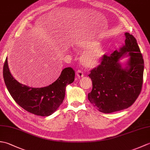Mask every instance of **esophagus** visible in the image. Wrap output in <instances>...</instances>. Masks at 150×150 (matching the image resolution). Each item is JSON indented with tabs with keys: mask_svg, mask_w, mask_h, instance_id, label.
<instances>
[{
	"mask_svg": "<svg viewBox=\"0 0 150 150\" xmlns=\"http://www.w3.org/2000/svg\"><path fill=\"white\" fill-rule=\"evenodd\" d=\"M76 75L77 76V77L79 78H81L82 77L84 76V73L82 72L81 70H77V73H76Z\"/></svg>",
	"mask_w": 150,
	"mask_h": 150,
	"instance_id": "34e87169",
	"label": "esophagus"
}]
</instances>
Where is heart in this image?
<instances>
[{
  "instance_id": "obj_1",
  "label": "heart",
  "mask_w": 150,
  "mask_h": 150,
  "mask_svg": "<svg viewBox=\"0 0 150 150\" xmlns=\"http://www.w3.org/2000/svg\"><path fill=\"white\" fill-rule=\"evenodd\" d=\"M73 45L77 50L87 49L81 57L82 64L86 68L97 66L106 53L100 41L90 37L79 38L73 41Z\"/></svg>"
}]
</instances>
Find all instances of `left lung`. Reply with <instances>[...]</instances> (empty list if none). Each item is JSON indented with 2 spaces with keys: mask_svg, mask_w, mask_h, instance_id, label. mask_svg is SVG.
Listing matches in <instances>:
<instances>
[{
  "mask_svg": "<svg viewBox=\"0 0 150 150\" xmlns=\"http://www.w3.org/2000/svg\"><path fill=\"white\" fill-rule=\"evenodd\" d=\"M125 43L110 56L105 55L100 64L88 75L93 88L88 100L100 112L113 113L131 106L141 93L144 60L137 40L125 33ZM128 56L125 64L120 59Z\"/></svg>",
  "mask_w": 150,
  "mask_h": 150,
  "instance_id": "1",
  "label": "left lung"
}]
</instances>
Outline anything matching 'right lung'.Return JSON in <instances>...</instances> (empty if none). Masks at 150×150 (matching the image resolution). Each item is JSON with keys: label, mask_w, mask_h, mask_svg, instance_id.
I'll return each instance as SVG.
<instances>
[{"label": "right lung", "mask_w": 150, "mask_h": 150, "mask_svg": "<svg viewBox=\"0 0 150 150\" xmlns=\"http://www.w3.org/2000/svg\"><path fill=\"white\" fill-rule=\"evenodd\" d=\"M3 77L8 91L19 106L36 115L46 117L53 114L62 103L67 85L74 81L75 71L71 68H66L52 84L31 88L21 84L13 77L6 58Z\"/></svg>", "instance_id": "1"}]
</instances>
